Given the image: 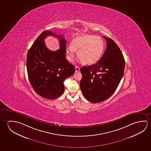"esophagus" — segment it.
Returning a JSON list of instances; mask_svg holds the SVG:
<instances>
[{
	"label": "esophagus",
	"mask_w": 151,
	"mask_h": 151,
	"mask_svg": "<svg viewBox=\"0 0 151 151\" xmlns=\"http://www.w3.org/2000/svg\"><path fill=\"white\" fill-rule=\"evenodd\" d=\"M79 70H80V68H79V67L78 66H76L75 67V71L76 72H79Z\"/></svg>",
	"instance_id": "esophagus-1"
}]
</instances>
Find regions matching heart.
<instances>
[{
  "mask_svg": "<svg viewBox=\"0 0 151 151\" xmlns=\"http://www.w3.org/2000/svg\"><path fill=\"white\" fill-rule=\"evenodd\" d=\"M76 50L80 57V60L87 65L94 64L98 62L103 54L104 43L99 36L95 35H83L74 38L72 45L66 48L67 59L73 62Z\"/></svg>",
  "mask_w": 151,
  "mask_h": 151,
  "instance_id": "1",
  "label": "heart"
}]
</instances>
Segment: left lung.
<instances>
[{"label":"left lung","mask_w":151,"mask_h":151,"mask_svg":"<svg viewBox=\"0 0 151 151\" xmlns=\"http://www.w3.org/2000/svg\"><path fill=\"white\" fill-rule=\"evenodd\" d=\"M106 48L101 58L94 64L81 68L82 94L93 103L104 101L113 94L123 76L125 62L117 45L104 37Z\"/></svg>","instance_id":"left-lung-1"}]
</instances>
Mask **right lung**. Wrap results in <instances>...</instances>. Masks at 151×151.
Listing matches in <instances>:
<instances>
[{
	"mask_svg": "<svg viewBox=\"0 0 151 151\" xmlns=\"http://www.w3.org/2000/svg\"><path fill=\"white\" fill-rule=\"evenodd\" d=\"M48 35L59 38L60 49L53 52L47 48L44 39ZM66 44L62 35H56L50 30L44 31L28 52V79L35 91L42 97L54 99L62 95L65 79L74 73L75 67L65 57Z\"/></svg>",
	"mask_w": 151,
	"mask_h": 151,
	"instance_id": "obj_1",
	"label": "right lung"
}]
</instances>
